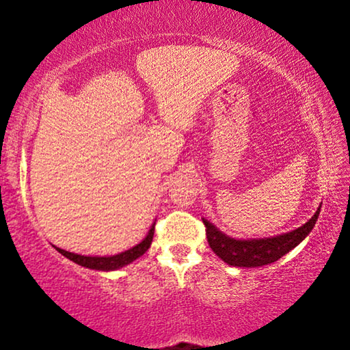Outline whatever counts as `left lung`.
<instances>
[{
    "label": "left lung",
    "instance_id": "1",
    "mask_svg": "<svg viewBox=\"0 0 350 350\" xmlns=\"http://www.w3.org/2000/svg\"><path fill=\"white\" fill-rule=\"evenodd\" d=\"M319 211H321V205L318 206L315 215H313L309 221L299 228L293 230V232L282 233L278 236H271V238H262V239H234L230 238L221 230L215 227L210 221L202 219L205 230H206V239L211 250L215 252L224 262L233 267H262L275 262L284 254L288 253L292 248L299 244L301 241L306 239V236L312 232L318 221Z\"/></svg>",
    "mask_w": 350,
    "mask_h": 350
}]
</instances>
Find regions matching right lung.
<instances>
[{"label": "right lung", "instance_id": "right-lung-1", "mask_svg": "<svg viewBox=\"0 0 350 350\" xmlns=\"http://www.w3.org/2000/svg\"><path fill=\"white\" fill-rule=\"evenodd\" d=\"M154 222L151 225L150 232H148L146 238L140 242V244L134 245L133 248H129L126 252H122L118 254H114V256H85V254H77V253H70L63 250V248L55 247V250L58 253H62L63 256H66L68 259L74 260L75 264L81 265V267L86 269H92V270H102V271H109V270H117L125 267V265L131 264L133 260L140 258L148 248H150L151 242H152V236H154Z\"/></svg>", "mask_w": 350, "mask_h": 350}]
</instances>
